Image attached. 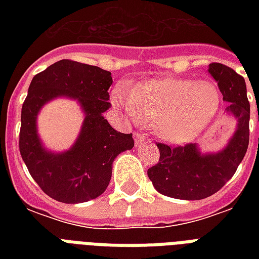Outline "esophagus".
I'll use <instances>...</instances> for the list:
<instances>
[{
	"mask_svg": "<svg viewBox=\"0 0 259 259\" xmlns=\"http://www.w3.org/2000/svg\"><path fill=\"white\" fill-rule=\"evenodd\" d=\"M146 137L144 136V134L141 133H136L134 134V141H136V145H140V144H142V142L145 141Z\"/></svg>",
	"mask_w": 259,
	"mask_h": 259,
	"instance_id": "obj_1",
	"label": "esophagus"
}]
</instances>
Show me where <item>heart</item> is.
Returning a JSON list of instances; mask_svg holds the SVG:
<instances>
[{
    "label": "heart",
    "instance_id": "1",
    "mask_svg": "<svg viewBox=\"0 0 259 259\" xmlns=\"http://www.w3.org/2000/svg\"><path fill=\"white\" fill-rule=\"evenodd\" d=\"M111 101L126 117L154 127L161 140L183 144L207 129L221 109V93L209 80L158 79L133 93L118 84Z\"/></svg>",
    "mask_w": 259,
    "mask_h": 259
}]
</instances>
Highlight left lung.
I'll use <instances>...</instances> for the list:
<instances>
[{
	"instance_id": "8db88e82",
	"label": "left lung",
	"mask_w": 259,
	"mask_h": 259,
	"mask_svg": "<svg viewBox=\"0 0 259 259\" xmlns=\"http://www.w3.org/2000/svg\"><path fill=\"white\" fill-rule=\"evenodd\" d=\"M211 74L229 102L226 113L237 119V129L227 146L217 153L203 154L197 144L169 146L158 142L160 160L148 169L153 187L165 196L200 200L217 193L234 176L249 146L250 103L243 76L233 68L211 63Z\"/></svg>"
}]
</instances>
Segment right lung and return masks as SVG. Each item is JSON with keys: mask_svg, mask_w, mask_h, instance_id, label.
I'll return each mask as SVG.
<instances>
[{"mask_svg": "<svg viewBox=\"0 0 259 259\" xmlns=\"http://www.w3.org/2000/svg\"><path fill=\"white\" fill-rule=\"evenodd\" d=\"M111 72L74 60H59L34 75L22 103L20 153L30 176L55 200L76 204L101 196L111 179L113 161L134 146L132 133L114 130L103 113L109 110ZM76 99L85 111L78 140L70 151L54 154L42 146L37 114L55 97Z\"/></svg>", "mask_w": 259, "mask_h": 259, "instance_id": "add662e5", "label": "right lung"}]
</instances>
